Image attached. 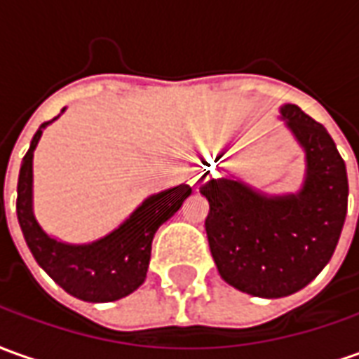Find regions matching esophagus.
<instances>
[{
	"label": "esophagus",
	"mask_w": 359,
	"mask_h": 359,
	"mask_svg": "<svg viewBox=\"0 0 359 359\" xmlns=\"http://www.w3.org/2000/svg\"><path fill=\"white\" fill-rule=\"evenodd\" d=\"M194 182H196V180H194Z\"/></svg>",
	"instance_id": "obj_1"
}]
</instances>
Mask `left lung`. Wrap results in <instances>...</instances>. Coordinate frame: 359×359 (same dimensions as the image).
Masks as SVG:
<instances>
[{"mask_svg": "<svg viewBox=\"0 0 359 359\" xmlns=\"http://www.w3.org/2000/svg\"><path fill=\"white\" fill-rule=\"evenodd\" d=\"M279 114L304 151L301 189L267 194L236 177L200 187L210 204L204 228L220 277L263 299L289 297L323 271L348 210L346 163L330 133L294 104H283Z\"/></svg>", "mask_w": 359, "mask_h": 359, "instance_id": "left-lung-1", "label": "left lung"}]
</instances>
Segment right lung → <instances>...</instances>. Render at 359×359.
I'll return each mask as SVG.
<instances>
[{
  "instance_id": "right-lung-1",
  "label": "right lung",
  "mask_w": 359,
  "mask_h": 359,
  "mask_svg": "<svg viewBox=\"0 0 359 359\" xmlns=\"http://www.w3.org/2000/svg\"><path fill=\"white\" fill-rule=\"evenodd\" d=\"M55 119L58 116L36 129L23 157L17 180V220L35 262L58 287L80 301H118L143 285L155 231L179 212L192 189L179 184L151 194L116 230L90 243H67L48 236L33 210V153L43 129Z\"/></svg>"
}]
</instances>
